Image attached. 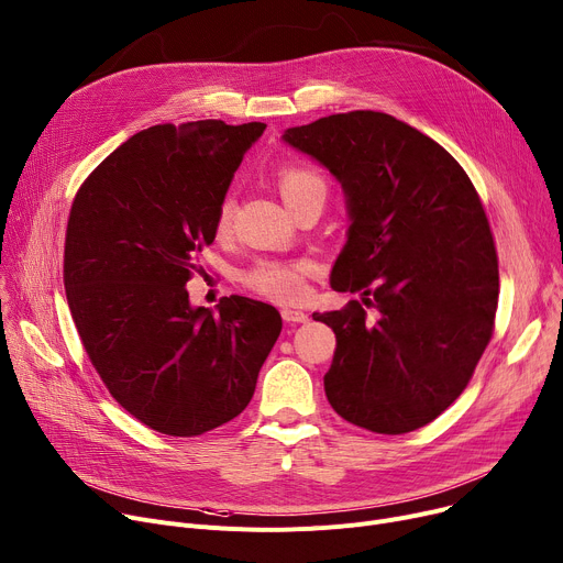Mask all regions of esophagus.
I'll list each match as a JSON object with an SVG mask.
<instances>
[{
	"label": "esophagus",
	"mask_w": 563,
	"mask_h": 563,
	"mask_svg": "<svg viewBox=\"0 0 563 563\" xmlns=\"http://www.w3.org/2000/svg\"><path fill=\"white\" fill-rule=\"evenodd\" d=\"M283 321L285 323H306L308 321V314L301 312V310H294V308H283Z\"/></svg>",
	"instance_id": "34e87169"
}]
</instances>
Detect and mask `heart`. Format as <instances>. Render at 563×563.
Wrapping results in <instances>:
<instances>
[{
  "label": "heart",
  "mask_w": 563,
  "mask_h": 563,
  "mask_svg": "<svg viewBox=\"0 0 563 563\" xmlns=\"http://www.w3.org/2000/svg\"><path fill=\"white\" fill-rule=\"evenodd\" d=\"M280 195L294 210L310 199L325 201L328 178L314 165H283L276 172ZM233 214V201L223 197L214 210V231L223 233L229 229ZM312 265L303 260H257L242 274V285L276 303L301 301L308 294V276Z\"/></svg>",
  "instance_id": "b5f03b06"
}]
</instances>
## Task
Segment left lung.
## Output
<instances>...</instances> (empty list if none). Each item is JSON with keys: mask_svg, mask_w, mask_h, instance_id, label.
Segmentation results:
<instances>
[{"mask_svg": "<svg viewBox=\"0 0 563 563\" xmlns=\"http://www.w3.org/2000/svg\"><path fill=\"white\" fill-rule=\"evenodd\" d=\"M285 140L340 178L351 210L330 287L364 298L312 314L336 336L328 402L371 432L419 430L460 398L496 328L498 253L475 185L441 144L378 110Z\"/></svg>", "mask_w": 563, "mask_h": 563, "instance_id": "8db88e82", "label": "left lung"}]
</instances>
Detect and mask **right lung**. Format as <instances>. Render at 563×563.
<instances>
[{
	"label": "right lung",
	"mask_w": 563,
	"mask_h": 563,
	"mask_svg": "<svg viewBox=\"0 0 563 563\" xmlns=\"http://www.w3.org/2000/svg\"><path fill=\"white\" fill-rule=\"evenodd\" d=\"M267 124H158L129 137L71 201L63 283L81 344L131 417L199 437L249 405L283 319L227 296L190 308L185 283L214 242V210Z\"/></svg>",
	"instance_id": "right-lung-1"
}]
</instances>
